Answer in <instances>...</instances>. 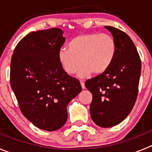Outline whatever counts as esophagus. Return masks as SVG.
I'll return each instance as SVG.
<instances>
[{
  "label": "esophagus",
  "instance_id": "obj_1",
  "mask_svg": "<svg viewBox=\"0 0 152 152\" xmlns=\"http://www.w3.org/2000/svg\"><path fill=\"white\" fill-rule=\"evenodd\" d=\"M80 83H81V86H82L83 89L86 88V86H85V83H84V82H83V81H81Z\"/></svg>",
  "mask_w": 152,
  "mask_h": 152
}]
</instances>
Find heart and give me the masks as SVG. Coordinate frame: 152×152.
<instances>
[{"label": "heart", "instance_id": "heart-1", "mask_svg": "<svg viewBox=\"0 0 152 152\" xmlns=\"http://www.w3.org/2000/svg\"><path fill=\"white\" fill-rule=\"evenodd\" d=\"M68 49L58 52V61L64 70L74 74L80 66L78 76L84 78L93 73L98 75L109 69L115 58L116 44L107 34H83L73 37Z\"/></svg>", "mask_w": 152, "mask_h": 152}]
</instances>
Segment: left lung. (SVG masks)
Wrapping results in <instances>:
<instances>
[{
  "label": "left lung",
  "mask_w": 152,
  "mask_h": 152,
  "mask_svg": "<svg viewBox=\"0 0 152 152\" xmlns=\"http://www.w3.org/2000/svg\"><path fill=\"white\" fill-rule=\"evenodd\" d=\"M112 33L116 52L104 73L88 79L86 87L92 94L91 117L101 127H111L124 121L135 104L141 73V60L134 42L124 31L105 26Z\"/></svg>",
  "instance_id": "left-lung-1"
}]
</instances>
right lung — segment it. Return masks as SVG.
Returning a JSON list of instances; mask_svg holds the SVG:
<instances>
[{
    "instance_id": "right-lung-1",
    "label": "right lung",
    "mask_w": 152,
    "mask_h": 152,
    "mask_svg": "<svg viewBox=\"0 0 152 152\" xmlns=\"http://www.w3.org/2000/svg\"><path fill=\"white\" fill-rule=\"evenodd\" d=\"M60 28L28 34L17 44L10 64V85L21 112L37 127L60 129L66 106L82 91L80 83L64 70L58 52L65 42Z\"/></svg>"
}]
</instances>
